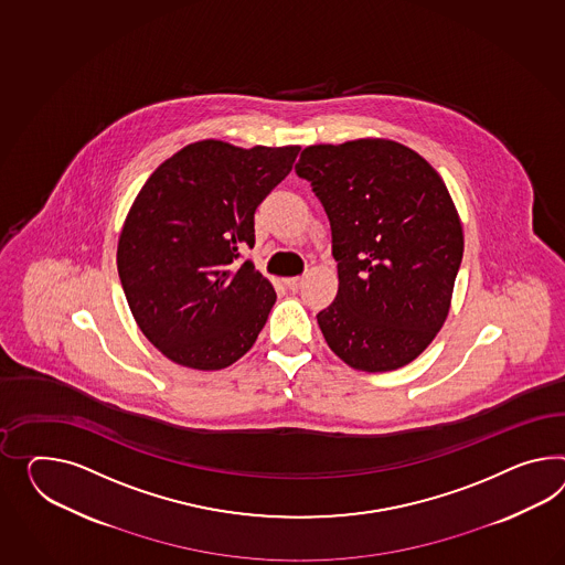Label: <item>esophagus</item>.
Wrapping results in <instances>:
<instances>
[{
    "label": "esophagus",
    "mask_w": 565,
    "mask_h": 565,
    "mask_svg": "<svg viewBox=\"0 0 565 565\" xmlns=\"http://www.w3.org/2000/svg\"><path fill=\"white\" fill-rule=\"evenodd\" d=\"M285 285H287V289L299 290L301 289V285H303V276H290V278H285Z\"/></svg>",
    "instance_id": "esophagus-1"
}]
</instances>
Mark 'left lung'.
Returning a JSON list of instances; mask_svg holds the SVG:
<instances>
[{"label": "left lung", "mask_w": 565, "mask_h": 565, "mask_svg": "<svg viewBox=\"0 0 565 565\" xmlns=\"http://www.w3.org/2000/svg\"><path fill=\"white\" fill-rule=\"evenodd\" d=\"M295 170L332 227L338 295L318 313L328 347L366 373L409 364L449 316L463 258L461 218L443 178L390 139L305 147Z\"/></svg>", "instance_id": "obj_1"}]
</instances>
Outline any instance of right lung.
Returning a JSON list of instances; mask_svg holds the SVG:
<instances>
[{"instance_id": "right-lung-1", "label": "right lung", "mask_w": 565, "mask_h": 565, "mask_svg": "<svg viewBox=\"0 0 565 565\" xmlns=\"http://www.w3.org/2000/svg\"><path fill=\"white\" fill-rule=\"evenodd\" d=\"M299 151L204 139L139 190L116 266L137 326L175 364L218 371L254 347L276 292L239 249L254 247V213Z\"/></svg>"}]
</instances>
